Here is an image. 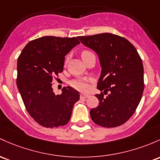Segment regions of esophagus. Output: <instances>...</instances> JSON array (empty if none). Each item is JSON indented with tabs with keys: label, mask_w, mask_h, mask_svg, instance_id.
Here are the masks:
<instances>
[{
	"label": "esophagus",
	"mask_w": 160,
	"mask_h": 160,
	"mask_svg": "<svg viewBox=\"0 0 160 160\" xmlns=\"http://www.w3.org/2000/svg\"><path fill=\"white\" fill-rule=\"evenodd\" d=\"M89 96V95H87V94H81L80 95V99H87V98H88Z\"/></svg>",
	"instance_id": "1"
}]
</instances>
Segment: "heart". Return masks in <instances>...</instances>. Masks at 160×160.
<instances>
[{"mask_svg": "<svg viewBox=\"0 0 160 160\" xmlns=\"http://www.w3.org/2000/svg\"><path fill=\"white\" fill-rule=\"evenodd\" d=\"M92 53L91 52H89L88 50H84L81 52V58L84 61L89 55L92 54ZM71 86L73 87H74L75 89H78L80 91H87L89 89V85H88V81L87 80H84V79H76V80H73L71 81Z\"/></svg>", "mask_w": 160, "mask_h": 160, "instance_id": "1", "label": "heart"}]
</instances>
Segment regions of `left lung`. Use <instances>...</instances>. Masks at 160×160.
I'll return each instance as SVG.
<instances>
[{
	"instance_id": "1",
	"label": "left lung",
	"mask_w": 160,
	"mask_h": 160,
	"mask_svg": "<svg viewBox=\"0 0 160 160\" xmlns=\"http://www.w3.org/2000/svg\"><path fill=\"white\" fill-rule=\"evenodd\" d=\"M99 55L102 67L96 94L99 106L90 110L94 123L105 128L124 124L139 105L143 89V67L138 51L128 39L112 33L79 36Z\"/></svg>"
}]
</instances>
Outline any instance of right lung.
I'll return each mask as SVG.
<instances>
[{
	"label": "right lung",
	"mask_w": 160,
	"mask_h": 160,
	"mask_svg": "<svg viewBox=\"0 0 160 160\" xmlns=\"http://www.w3.org/2000/svg\"><path fill=\"white\" fill-rule=\"evenodd\" d=\"M80 44L76 37L44 36L30 41L17 60V85L29 115L45 128H57L68 123L80 93L64 87L56 96L52 80L63 71L65 55Z\"/></svg>",
	"instance_id": "add662e5"
}]
</instances>
